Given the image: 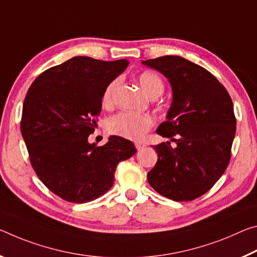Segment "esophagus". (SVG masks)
I'll use <instances>...</instances> for the list:
<instances>
[{
    "instance_id": "34e87169",
    "label": "esophagus",
    "mask_w": 257,
    "mask_h": 257,
    "mask_svg": "<svg viewBox=\"0 0 257 257\" xmlns=\"http://www.w3.org/2000/svg\"><path fill=\"white\" fill-rule=\"evenodd\" d=\"M144 147H145V145L141 144V142H136V148L138 150H141L142 148H144Z\"/></svg>"
}]
</instances>
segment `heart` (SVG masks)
<instances>
[{
    "label": "heart",
    "mask_w": 257,
    "mask_h": 257,
    "mask_svg": "<svg viewBox=\"0 0 257 257\" xmlns=\"http://www.w3.org/2000/svg\"><path fill=\"white\" fill-rule=\"evenodd\" d=\"M139 84L146 95L156 99L163 93L164 83L154 71H144L138 76ZM117 81H112L104 90L102 102L106 106L111 103V96L117 86ZM153 125V118L148 115L136 112H119L111 117L107 123L108 131L115 136L137 140L148 131Z\"/></svg>",
    "instance_id": "1"
}]
</instances>
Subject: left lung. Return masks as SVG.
Returning a JSON list of instances; mask_svg holds the SVG:
<instances>
[{"label": "left lung", "mask_w": 257, "mask_h": 257, "mask_svg": "<svg viewBox=\"0 0 257 257\" xmlns=\"http://www.w3.org/2000/svg\"><path fill=\"white\" fill-rule=\"evenodd\" d=\"M141 64L162 73L173 94L166 120L156 130L170 141L154 147L158 161L147 179L166 198H198L228 167L235 136L232 100L214 75L182 57H159Z\"/></svg>", "instance_id": "1"}]
</instances>
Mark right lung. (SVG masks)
<instances>
[{
	"mask_svg": "<svg viewBox=\"0 0 257 257\" xmlns=\"http://www.w3.org/2000/svg\"><path fill=\"white\" fill-rule=\"evenodd\" d=\"M128 60L74 57L42 73L24 101L20 130L37 176L57 196L83 204L106 193L118 163L137 153L133 142L110 136L90 144L104 90Z\"/></svg>",
	"mask_w": 257,
	"mask_h": 257,
	"instance_id": "right-lung-1",
	"label": "right lung"
}]
</instances>
